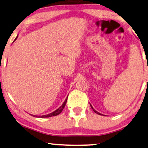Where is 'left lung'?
I'll return each mask as SVG.
<instances>
[{
    "label": "left lung",
    "mask_w": 148,
    "mask_h": 148,
    "mask_svg": "<svg viewBox=\"0 0 148 148\" xmlns=\"http://www.w3.org/2000/svg\"><path fill=\"white\" fill-rule=\"evenodd\" d=\"M90 106H91V108H92V109H93V111H94V112H95V113H97V114H98V115H102V114H101V113H98V111H96V110H95V109H94V108H93V106H91V104H90Z\"/></svg>",
    "instance_id": "1"
}]
</instances>
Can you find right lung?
<instances>
[{
    "instance_id": "add662e5",
    "label": "right lung",
    "mask_w": 148,
    "mask_h": 148,
    "mask_svg": "<svg viewBox=\"0 0 148 148\" xmlns=\"http://www.w3.org/2000/svg\"><path fill=\"white\" fill-rule=\"evenodd\" d=\"M18 38V36L16 37V38L15 39L14 41H16V39ZM67 100H68V98H66V99H65L64 102H63L62 105H61L60 107H59V108H57V110L55 111H53L52 113H50V114H48V115H41V116H37V115H33V117H42V118H44V117H52V116H56V115H58L59 114H60L61 112H62L63 109L64 108L65 104H66V102H67Z\"/></svg>"
}]
</instances>
